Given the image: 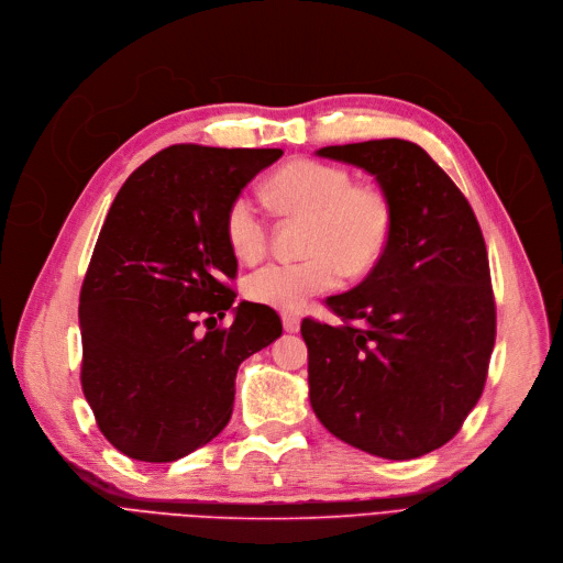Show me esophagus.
I'll return each mask as SVG.
<instances>
[{
    "instance_id": "34e87169",
    "label": "esophagus",
    "mask_w": 563,
    "mask_h": 563,
    "mask_svg": "<svg viewBox=\"0 0 563 563\" xmlns=\"http://www.w3.org/2000/svg\"><path fill=\"white\" fill-rule=\"evenodd\" d=\"M282 323H284V330L290 332V334L300 332V316H296V313H284Z\"/></svg>"
}]
</instances>
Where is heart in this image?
<instances>
[{
  "mask_svg": "<svg viewBox=\"0 0 563 563\" xmlns=\"http://www.w3.org/2000/svg\"><path fill=\"white\" fill-rule=\"evenodd\" d=\"M267 195L286 216L307 218L302 261H277L258 267L245 282L247 298L277 311H298L313 296L334 290L343 275L364 279L383 261L394 210L378 185L355 183L353 174L320 159H296L279 169ZM224 231L231 252L254 263L267 250V222L250 195L227 208Z\"/></svg>",
  "mask_w": 563,
  "mask_h": 563,
  "instance_id": "b5f03b06",
  "label": "heart"
}]
</instances>
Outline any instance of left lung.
Here are the masks:
<instances>
[{
  "instance_id": "left-lung-1",
  "label": "left lung",
  "mask_w": 563,
  "mask_h": 563,
  "mask_svg": "<svg viewBox=\"0 0 563 563\" xmlns=\"http://www.w3.org/2000/svg\"><path fill=\"white\" fill-rule=\"evenodd\" d=\"M376 176L394 210L389 247L360 286L302 320L309 400L332 435L410 461L461 431L488 378L495 296L486 240L444 169L406 140L325 146Z\"/></svg>"
}]
</instances>
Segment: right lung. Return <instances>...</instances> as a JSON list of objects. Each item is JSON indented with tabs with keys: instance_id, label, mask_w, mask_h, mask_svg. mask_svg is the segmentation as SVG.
<instances>
[{
	"instance_id": "1",
	"label": "right lung",
	"mask_w": 563,
	"mask_h": 563,
	"mask_svg": "<svg viewBox=\"0 0 563 563\" xmlns=\"http://www.w3.org/2000/svg\"><path fill=\"white\" fill-rule=\"evenodd\" d=\"M282 153L174 144L130 174L107 212L79 290V380L125 456L172 463L218 438L240 362L282 336L275 309H231L238 261L224 231L233 197Z\"/></svg>"
}]
</instances>
